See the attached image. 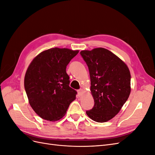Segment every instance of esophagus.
Masks as SVG:
<instances>
[{
    "label": "esophagus",
    "instance_id": "1",
    "mask_svg": "<svg viewBox=\"0 0 155 155\" xmlns=\"http://www.w3.org/2000/svg\"><path fill=\"white\" fill-rule=\"evenodd\" d=\"M83 90L82 88H81V89H79V90H78V95L79 96H81L83 94Z\"/></svg>",
    "mask_w": 155,
    "mask_h": 155
}]
</instances>
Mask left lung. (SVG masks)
I'll list each match as a JSON object with an SVG mask.
<instances>
[{
  "mask_svg": "<svg viewBox=\"0 0 155 155\" xmlns=\"http://www.w3.org/2000/svg\"><path fill=\"white\" fill-rule=\"evenodd\" d=\"M91 78V92L94 105L87 116L96 122L113 118L130 93V74L127 64L118 56L104 48L82 50Z\"/></svg>",
  "mask_w": 155,
  "mask_h": 155,
  "instance_id": "left-lung-1",
  "label": "left lung"
}]
</instances>
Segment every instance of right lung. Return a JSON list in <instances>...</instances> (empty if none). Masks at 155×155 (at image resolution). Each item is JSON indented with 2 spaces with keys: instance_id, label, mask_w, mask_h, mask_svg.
I'll use <instances>...</instances> for the list:
<instances>
[{
  "instance_id": "1",
  "label": "right lung",
  "mask_w": 155,
  "mask_h": 155,
  "mask_svg": "<svg viewBox=\"0 0 155 155\" xmlns=\"http://www.w3.org/2000/svg\"><path fill=\"white\" fill-rule=\"evenodd\" d=\"M79 50L52 48L32 60L25 77V88L30 106L44 120L61 119L77 92L69 87L66 68Z\"/></svg>"
}]
</instances>
